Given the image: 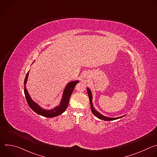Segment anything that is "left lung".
<instances>
[{
    "label": "left lung",
    "instance_id": "1",
    "mask_svg": "<svg viewBox=\"0 0 157 157\" xmlns=\"http://www.w3.org/2000/svg\"><path fill=\"white\" fill-rule=\"evenodd\" d=\"M87 94H88V96H89V101H90V104H91V110H92V113H93V114L96 116L98 118H99V119H101V120H104V121H114V120H116V119H120L124 116H121V117H116V118H111V117H105L103 115H102L101 114H100L98 111H97L93 107V101H92V99H93V96H92V93H91V91L90 89H89V88H87Z\"/></svg>",
    "mask_w": 157,
    "mask_h": 157
}]
</instances>
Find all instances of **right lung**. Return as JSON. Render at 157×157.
<instances>
[{
    "mask_svg": "<svg viewBox=\"0 0 157 157\" xmlns=\"http://www.w3.org/2000/svg\"><path fill=\"white\" fill-rule=\"evenodd\" d=\"M29 71L27 73V75L25 78V81H24V93H25L27 102L29 105L30 106V107L34 112H35L36 114L46 117H54L64 113L65 110L67 109V107H68L70 96L74 90L75 86L77 84V83L79 82V81H71L68 83V84L66 85V87L64 89L62 99L59 105L55 107L53 109L46 110V109H43L38 104H37L35 102H34L32 99V98H30L28 93L27 89H26V83H27L28 76H29Z\"/></svg>",
    "mask_w": 157,
    "mask_h": 157,
    "instance_id": "obj_1",
    "label": "right lung"
}]
</instances>
